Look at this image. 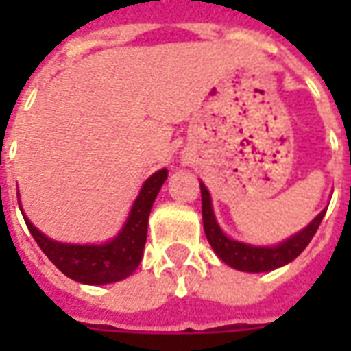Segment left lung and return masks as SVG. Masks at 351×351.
<instances>
[{"instance_id":"8db88e82","label":"left lung","mask_w":351,"mask_h":351,"mask_svg":"<svg viewBox=\"0 0 351 351\" xmlns=\"http://www.w3.org/2000/svg\"><path fill=\"white\" fill-rule=\"evenodd\" d=\"M201 201H203V228H205V235L213 246V250L216 252V256L223 263H228L229 267H233L237 271L244 272L274 271L282 265L293 261L308 246L325 216V210H322L302 231L289 237L287 241L280 243L278 246H271V248L269 246H252V244L233 241L221 231L213 213L210 193L203 182H201Z\"/></svg>"}]
</instances>
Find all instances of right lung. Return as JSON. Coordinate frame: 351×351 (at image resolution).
Wrapping results in <instances>:
<instances>
[{
  "mask_svg": "<svg viewBox=\"0 0 351 351\" xmlns=\"http://www.w3.org/2000/svg\"><path fill=\"white\" fill-rule=\"evenodd\" d=\"M165 178H167V169H161L143 184V190L131 206V213L128 221L123 223L122 231L107 244L56 243L50 241L47 235H43L26 216L24 220L29 233L34 235L35 243L39 244L45 256L65 276L77 280L80 284H92V286L112 284L118 280L128 278L141 263L146 231H148V216Z\"/></svg>",
  "mask_w": 351,
  "mask_h": 351,
  "instance_id": "right-lung-1",
  "label": "right lung"
}]
</instances>
